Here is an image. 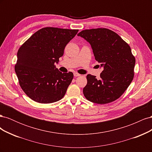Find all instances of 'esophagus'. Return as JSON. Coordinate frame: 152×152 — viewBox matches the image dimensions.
Masks as SVG:
<instances>
[{
    "instance_id": "1",
    "label": "esophagus",
    "mask_w": 152,
    "mask_h": 152,
    "mask_svg": "<svg viewBox=\"0 0 152 152\" xmlns=\"http://www.w3.org/2000/svg\"><path fill=\"white\" fill-rule=\"evenodd\" d=\"M73 75H74L75 77H79V76H80V74H79V73H78L77 72H74V73H73Z\"/></svg>"
}]
</instances>
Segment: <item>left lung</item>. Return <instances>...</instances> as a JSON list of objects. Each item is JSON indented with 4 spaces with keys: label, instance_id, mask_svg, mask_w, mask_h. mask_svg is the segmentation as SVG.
<instances>
[{
    "label": "left lung",
    "instance_id": "obj_1",
    "mask_svg": "<svg viewBox=\"0 0 152 152\" xmlns=\"http://www.w3.org/2000/svg\"><path fill=\"white\" fill-rule=\"evenodd\" d=\"M77 35L91 44L95 59L103 68L98 79L94 75H87L84 96L97 104L114 102L122 95L134 78L136 60L130 46L115 32L107 28L84 30Z\"/></svg>",
    "mask_w": 152,
    "mask_h": 152
}]
</instances>
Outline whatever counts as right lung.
<instances>
[{"mask_svg":"<svg viewBox=\"0 0 152 152\" xmlns=\"http://www.w3.org/2000/svg\"><path fill=\"white\" fill-rule=\"evenodd\" d=\"M79 30L45 27L36 31L20 48L15 69L25 93L40 103H51L65 96L73 78L71 72L56 68L66 44Z\"/></svg>","mask_w":152,"mask_h":152,"instance_id":"1","label":"right lung"}]
</instances>
